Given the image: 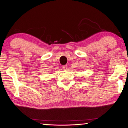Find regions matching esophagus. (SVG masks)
Segmentation results:
<instances>
[{"label":"esophagus","mask_w":128,"mask_h":128,"mask_svg":"<svg viewBox=\"0 0 128 128\" xmlns=\"http://www.w3.org/2000/svg\"><path fill=\"white\" fill-rule=\"evenodd\" d=\"M67 68H68V66H67V65H65V66H62V68L64 69H66Z\"/></svg>","instance_id":"obj_1"}]
</instances>
